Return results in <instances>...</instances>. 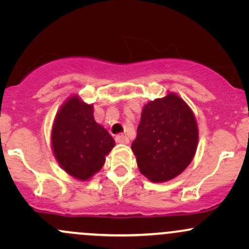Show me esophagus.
<instances>
[{
	"label": "esophagus",
	"mask_w": 249,
	"mask_h": 249,
	"mask_svg": "<svg viewBox=\"0 0 249 249\" xmlns=\"http://www.w3.org/2000/svg\"><path fill=\"white\" fill-rule=\"evenodd\" d=\"M115 139L117 142H121V144H127L128 142V138L126 136H124V134H117Z\"/></svg>",
	"instance_id": "obj_1"
}]
</instances>
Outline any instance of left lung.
<instances>
[{
    "mask_svg": "<svg viewBox=\"0 0 249 249\" xmlns=\"http://www.w3.org/2000/svg\"><path fill=\"white\" fill-rule=\"evenodd\" d=\"M198 126L188 105L170 93L142 108L137 138L131 145L139 171L153 182L173 179L192 161Z\"/></svg>",
    "mask_w": 249,
    "mask_h": 249,
    "instance_id": "8db88e82",
    "label": "left lung"
}]
</instances>
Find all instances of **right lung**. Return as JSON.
<instances>
[{
	"label": "right lung",
	"mask_w": 249,
	"mask_h": 249,
	"mask_svg": "<svg viewBox=\"0 0 249 249\" xmlns=\"http://www.w3.org/2000/svg\"><path fill=\"white\" fill-rule=\"evenodd\" d=\"M53 150L67 173L88 180L103 167L115 141L93 118V107L71 98L57 113L51 134Z\"/></svg>",
	"instance_id": "right-lung-1"
}]
</instances>
